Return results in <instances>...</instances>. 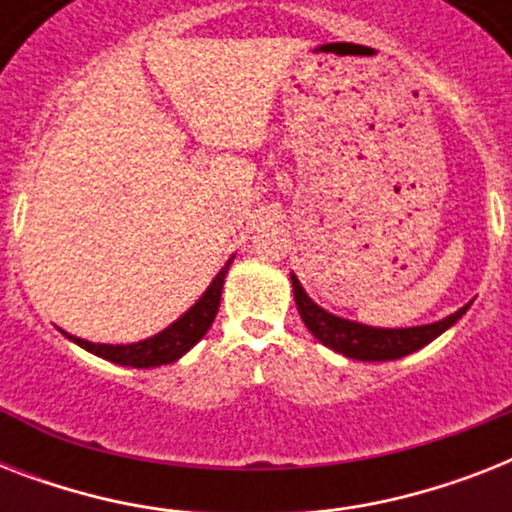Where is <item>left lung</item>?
<instances>
[{"mask_svg": "<svg viewBox=\"0 0 512 512\" xmlns=\"http://www.w3.org/2000/svg\"><path fill=\"white\" fill-rule=\"evenodd\" d=\"M292 289H295L297 311H300V319L308 327V332L321 345H327L335 353H342L345 358H356V361H393V358L409 356L414 350L425 348L438 335H444L446 329L454 327L470 308L468 303L452 316L433 321V324H422V327L385 329L358 324V321L342 319V316L324 311L319 303H313L308 297V292H305L295 273H292Z\"/></svg>", "mask_w": 512, "mask_h": 512, "instance_id": "left-lung-1", "label": "left lung"}]
</instances>
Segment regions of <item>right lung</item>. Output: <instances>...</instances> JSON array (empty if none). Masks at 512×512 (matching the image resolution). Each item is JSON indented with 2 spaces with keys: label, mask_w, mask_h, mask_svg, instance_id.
Instances as JSON below:
<instances>
[{
  "label": "right lung",
  "mask_w": 512,
  "mask_h": 512,
  "mask_svg": "<svg viewBox=\"0 0 512 512\" xmlns=\"http://www.w3.org/2000/svg\"><path fill=\"white\" fill-rule=\"evenodd\" d=\"M231 263L233 257L220 268V273L212 279V284L204 289V295H201L180 319L172 321L170 327L162 329L159 335L148 337V340L130 342V345H108V342H90L74 335L66 337L71 342H76L79 348L90 350V353L106 358L111 364L135 366V369H151V366L172 364V361H177L180 356H185L201 337L207 335V329L212 327V321H215L217 316V308H220L225 273H228V265Z\"/></svg>",
  "instance_id": "obj_1"
}]
</instances>
